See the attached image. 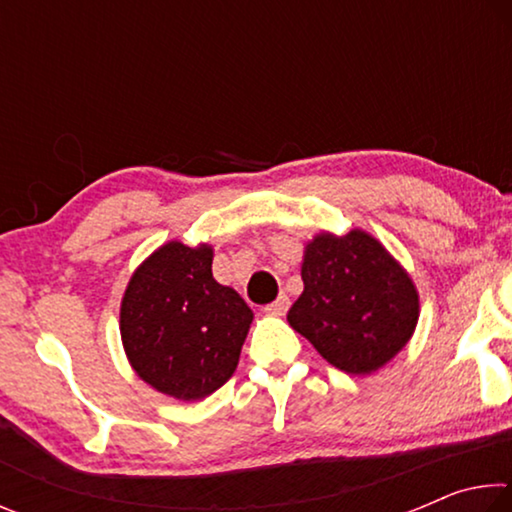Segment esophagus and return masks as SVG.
I'll use <instances>...</instances> for the list:
<instances>
[{"mask_svg": "<svg viewBox=\"0 0 512 512\" xmlns=\"http://www.w3.org/2000/svg\"><path fill=\"white\" fill-rule=\"evenodd\" d=\"M287 309H289V298L287 296H277L271 302V305L264 307V314H268V316H284V314H287Z\"/></svg>", "mask_w": 512, "mask_h": 512, "instance_id": "1", "label": "esophagus"}]
</instances>
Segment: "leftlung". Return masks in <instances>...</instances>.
<instances>
[{
	"label": "left lung",
	"mask_w": 512,
	"mask_h": 512,
	"mask_svg": "<svg viewBox=\"0 0 512 512\" xmlns=\"http://www.w3.org/2000/svg\"><path fill=\"white\" fill-rule=\"evenodd\" d=\"M302 289L287 320L320 357L348 375H372L411 341L420 296L406 268L370 232H318L307 241Z\"/></svg>",
	"instance_id": "obj_1"
}]
</instances>
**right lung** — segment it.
Masks as SVG:
<instances>
[{"label":"right lung","instance_id":"right-lung-1","mask_svg":"<svg viewBox=\"0 0 512 512\" xmlns=\"http://www.w3.org/2000/svg\"><path fill=\"white\" fill-rule=\"evenodd\" d=\"M214 248L173 239L135 268L119 332L135 375L183 402L212 395L237 370L253 309L212 277Z\"/></svg>","mask_w":512,"mask_h":512}]
</instances>
